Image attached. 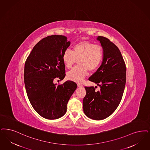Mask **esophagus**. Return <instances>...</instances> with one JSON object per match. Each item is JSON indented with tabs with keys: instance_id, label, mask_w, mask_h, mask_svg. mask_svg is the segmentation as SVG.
<instances>
[{
	"instance_id": "esophagus-1",
	"label": "esophagus",
	"mask_w": 150,
	"mask_h": 150,
	"mask_svg": "<svg viewBox=\"0 0 150 150\" xmlns=\"http://www.w3.org/2000/svg\"><path fill=\"white\" fill-rule=\"evenodd\" d=\"M78 86L79 88H81L83 86V85L82 84H80V83H78Z\"/></svg>"
}]
</instances>
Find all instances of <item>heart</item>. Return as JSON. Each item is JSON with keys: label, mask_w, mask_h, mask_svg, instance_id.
Segmentation results:
<instances>
[{"label": "heart", "mask_w": 150, "mask_h": 150, "mask_svg": "<svg viewBox=\"0 0 150 150\" xmlns=\"http://www.w3.org/2000/svg\"><path fill=\"white\" fill-rule=\"evenodd\" d=\"M103 58L102 46L86 41L78 43L73 47L72 52L67 50L63 54V62L67 69L71 68L77 61L79 65L67 73V78L75 82H81L87 75L88 70H96Z\"/></svg>", "instance_id": "obj_1"}]
</instances>
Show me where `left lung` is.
<instances>
[{"instance_id":"left-lung-1","label":"left lung","mask_w":150,"mask_h":150,"mask_svg":"<svg viewBox=\"0 0 150 150\" xmlns=\"http://www.w3.org/2000/svg\"><path fill=\"white\" fill-rule=\"evenodd\" d=\"M103 50L102 64L89 80L99 86H85L83 99L85 114L92 120L105 119L112 114L121 101L126 81L125 63L119 48L108 38L98 36Z\"/></svg>"}]
</instances>
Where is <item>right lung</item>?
<instances>
[{"label": "right lung", "mask_w": 150, "mask_h": 150, "mask_svg": "<svg viewBox=\"0 0 150 150\" xmlns=\"http://www.w3.org/2000/svg\"><path fill=\"white\" fill-rule=\"evenodd\" d=\"M70 45L65 36H48L36 44L25 62L28 99L36 112L47 120H56L66 113L67 103L77 88L70 80L59 85L54 83L55 78L62 80L65 77L62 57Z\"/></svg>", "instance_id": "1"}]
</instances>
